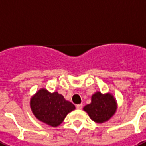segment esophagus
<instances>
[{
  "label": "esophagus",
  "instance_id": "1",
  "mask_svg": "<svg viewBox=\"0 0 146 146\" xmlns=\"http://www.w3.org/2000/svg\"><path fill=\"white\" fill-rule=\"evenodd\" d=\"M82 107H83V105L81 104H78V105H76V108L78 110H81L82 109Z\"/></svg>",
  "mask_w": 146,
  "mask_h": 146
}]
</instances>
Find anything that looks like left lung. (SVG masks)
I'll use <instances>...</instances> for the list:
<instances>
[{"label":"left lung","mask_w":146,"mask_h":146,"mask_svg":"<svg viewBox=\"0 0 146 146\" xmlns=\"http://www.w3.org/2000/svg\"><path fill=\"white\" fill-rule=\"evenodd\" d=\"M91 119L96 123H104L116 112V103L111 94L97 92L92 96L91 103L84 107Z\"/></svg>","instance_id":"left-lung-1"}]
</instances>
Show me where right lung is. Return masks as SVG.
Returning <instances> with one entry per match:
<instances>
[{
  "mask_svg": "<svg viewBox=\"0 0 146 146\" xmlns=\"http://www.w3.org/2000/svg\"><path fill=\"white\" fill-rule=\"evenodd\" d=\"M30 107L37 119L52 126L60 125L67 114L75 109L74 105L65 100L62 94H51L46 89L35 94L30 100Z\"/></svg>",
  "mask_w": 146,
  "mask_h": 146,
  "instance_id": "obj_1",
  "label": "right lung"
}]
</instances>
